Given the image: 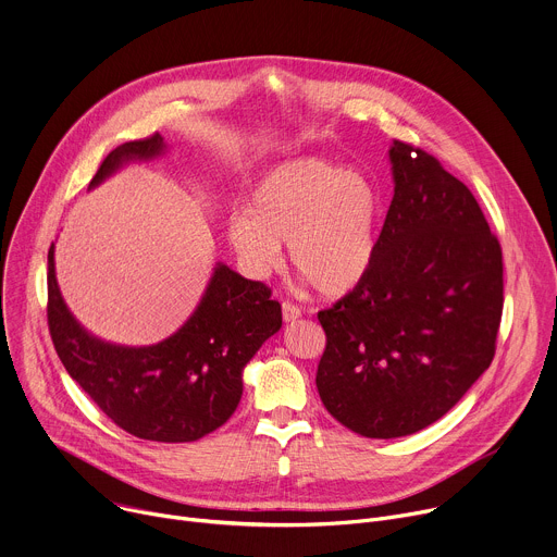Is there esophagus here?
<instances>
[{"label":"esophagus","mask_w":557,"mask_h":557,"mask_svg":"<svg viewBox=\"0 0 557 557\" xmlns=\"http://www.w3.org/2000/svg\"><path fill=\"white\" fill-rule=\"evenodd\" d=\"M301 314V310L295 306V304H290V301H284L282 304V320L288 324V322H295L297 317Z\"/></svg>","instance_id":"1"}]
</instances>
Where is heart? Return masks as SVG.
Listing matches in <instances>:
<instances>
[{
	"label": "heart",
	"mask_w": 557,
	"mask_h": 557,
	"mask_svg": "<svg viewBox=\"0 0 557 557\" xmlns=\"http://www.w3.org/2000/svg\"><path fill=\"white\" fill-rule=\"evenodd\" d=\"M383 198L370 174L324 158L301 156L267 170L249 194V209L228 220V243L253 273L282 260L326 297L352 293L370 273L381 237Z\"/></svg>",
	"instance_id": "b5f03b06"
}]
</instances>
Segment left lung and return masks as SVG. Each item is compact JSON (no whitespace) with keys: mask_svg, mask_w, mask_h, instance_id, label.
Instances as JSON below:
<instances>
[{"mask_svg":"<svg viewBox=\"0 0 557 557\" xmlns=\"http://www.w3.org/2000/svg\"><path fill=\"white\" fill-rule=\"evenodd\" d=\"M387 158L394 196L376 260L317 314L322 404L368 438L445 417L490 368L503 314V251L471 191L419 147L392 140Z\"/></svg>","mask_w":557,"mask_h":557,"instance_id":"obj_1","label":"left lung"}]
</instances>
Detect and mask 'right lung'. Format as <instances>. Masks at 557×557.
Listing matches in <instances>:
<instances>
[{"label": "right lung", "instance_id": "add662e5", "mask_svg": "<svg viewBox=\"0 0 557 557\" xmlns=\"http://www.w3.org/2000/svg\"><path fill=\"white\" fill-rule=\"evenodd\" d=\"M161 134L119 145L90 189L129 163L161 158ZM48 326L67 374L125 432L158 443H191L218 430L243 399V372L282 329V306L262 282L218 262L189 320L151 346L99 339L76 322L57 284L48 251Z\"/></svg>", "mask_w": 557, "mask_h": 557}]
</instances>
